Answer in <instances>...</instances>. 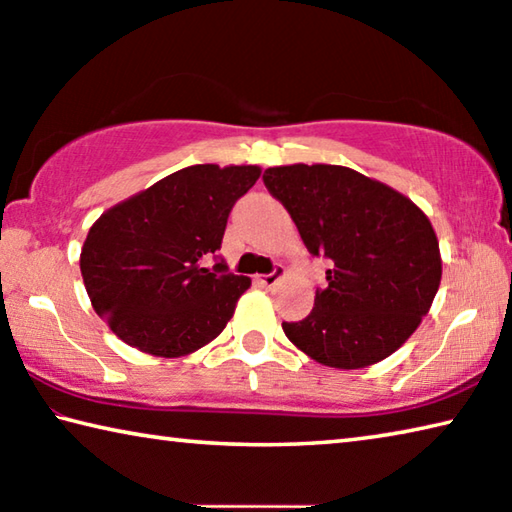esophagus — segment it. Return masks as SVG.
I'll return each mask as SVG.
<instances>
[{
  "label": "esophagus",
  "instance_id": "1",
  "mask_svg": "<svg viewBox=\"0 0 512 512\" xmlns=\"http://www.w3.org/2000/svg\"><path fill=\"white\" fill-rule=\"evenodd\" d=\"M284 275H287V268H284L282 264H275L271 273L257 275V282L264 284V287H273V284H275L277 280H280V277H284Z\"/></svg>",
  "mask_w": 512,
  "mask_h": 512
}]
</instances>
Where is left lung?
<instances>
[{
    "instance_id": "8db88e82",
    "label": "left lung",
    "mask_w": 512,
    "mask_h": 512,
    "mask_svg": "<svg viewBox=\"0 0 512 512\" xmlns=\"http://www.w3.org/2000/svg\"><path fill=\"white\" fill-rule=\"evenodd\" d=\"M262 180L309 253L332 262L309 316L282 323L287 339L343 370L393 354L427 316L443 275L424 212L395 189L336 164L271 167Z\"/></svg>"
}]
</instances>
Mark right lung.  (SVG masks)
<instances>
[{"label": "right lung", "mask_w": 512, "mask_h": 512, "mask_svg": "<svg viewBox=\"0 0 512 512\" xmlns=\"http://www.w3.org/2000/svg\"><path fill=\"white\" fill-rule=\"evenodd\" d=\"M257 178L259 167L194 164L101 214L81 273L94 311L121 341L183 357L223 332L250 280L230 273L216 250Z\"/></svg>", "instance_id": "add662e5"}]
</instances>
